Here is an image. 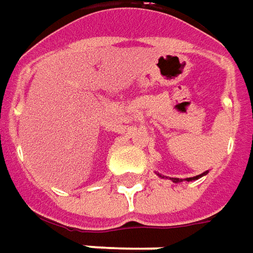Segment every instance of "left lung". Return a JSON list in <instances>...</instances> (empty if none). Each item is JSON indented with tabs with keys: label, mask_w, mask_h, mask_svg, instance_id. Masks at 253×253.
<instances>
[{
	"label": "left lung",
	"mask_w": 253,
	"mask_h": 253,
	"mask_svg": "<svg viewBox=\"0 0 253 253\" xmlns=\"http://www.w3.org/2000/svg\"><path fill=\"white\" fill-rule=\"evenodd\" d=\"M208 173H209V170H206V171H204V173H201V174H198V176L187 177V178H177V177H170L169 180H171L173 183H183V181H192V180H198V178H201V177L206 176ZM156 174L161 177V178H165V176H162V174H159V173H156Z\"/></svg>",
	"instance_id": "left-lung-1"
}]
</instances>
